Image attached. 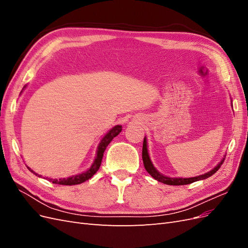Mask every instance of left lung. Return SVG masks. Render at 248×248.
<instances>
[{
	"label": "left lung",
	"instance_id": "left-lung-1",
	"mask_svg": "<svg viewBox=\"0 0 248 248\" xmlns=\"http://www.w3.org/2000/svg\"><path fill=\"white\" fill-rule=\"evenodd\" d=\"M141 156H142V161H144V166H145V169L146 170L149 172L150 175H151L155 180H157V181H159L161 183H164V184H168V185H186V184H190V183H193L196 181H199V180H204V179H207L209 177H211L213 174H215V172L218 170L221 167V164L223 163L224 161V158L219 162L218 166H217L216 168H214L212 170L208 171L207 174H204V175H201V176H198V177H193V178H169L167 176H163L161 175L160 172H158L156 170V169L153 167V164L151 162V160H150V157H149V154H148V149H147V140H146V138L144 139V142H142V152H141Z\"/></svg>",
	"mask_w": 248,
	"mask_h": 248
}]
</instances>
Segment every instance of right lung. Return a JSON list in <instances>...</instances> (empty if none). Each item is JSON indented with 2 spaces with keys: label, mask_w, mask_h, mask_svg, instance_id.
Here are the masks:
<instances>
[{
  "label": "right lung",
  "mask_w": 248,
  "mask_h": 248,
  "mask_svg": "<svg viewBox=\"0 0 248 248\" xmlns=\"http://www.w3.org/2000/svg\"><path fill=\"white\" fill-rule=\"evenodd\" d=\"M121 130H122V126L121 125H117V126L114 127V128H111L106 134V136H104V138L99 142L98 150H97V156H96V158L94 160V163L92 164V167L90 168L87 171L82 172V174L77 175V176L69 177V178H67V179H59V180L58 179L57 180L49 179V181H51L54 184H59V185H77V184H80L82 182L87 181V180H89L90 178H92L95 172L98 170L99 168H100V164H101V161H102V157H103V153H104V151H106L108 145L111 141L112 139L116 138L118 134L121 132ZM29 170H31V171H33L31 169H29ZM34 174L37 176L36 172H34ZM39 177H41V176H39Z\"/></svg>",
  "instance_id": "obj_1"
}]
</instances>
